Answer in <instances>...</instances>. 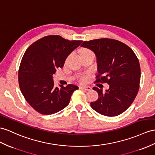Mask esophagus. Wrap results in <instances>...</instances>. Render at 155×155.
Masks as SVG:
<instances>
[{
	"instance_id": "esophagus-1",
	"label": "esophagus",
	"mask_w": 155,
	"mask_h": 155,
	"mask_svg": "<svg viewBox=\"0 0 155 155\" xmlns=\"http://www.w3.org/2000/svg\"><path fill=\"white\" fill-rule=\"evenodd\" d=\"M80 88L81 89H84L85 91H91V87H90L89 86H80Z\"/></svg>"
}]
</instances>
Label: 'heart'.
<instances>
[{
  "mask_svg": "<svg viewBox=\"0 0 155 155\" xmlns=\"http://www.w3.org/2000/svg\"><path fill=\"white\" fill-rule=\"evenodd\" d=\"M90 51L87 50V49H82V50L81 51V56L84 55V54H88V53H91ZM87 77L85 76H81L80 78V80L81 82L82 83H84L87 81Z\"/></svg>",
  "mask_w": 155,
  "mask_h": 155,
  "instance_id": "heart-1",
  "label": "heart"
}]
</instances>
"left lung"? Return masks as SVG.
Segmentation results:
<instances>
[{"mask_svg":"<svg viewBox=\"0 0 155 155\" xmlns=\"http://www.w3.org/2000/svg\"><path fill=\"white\" fill-rule=\"evenodd\" d=\"M81 47L92 51L97 63V82L107 83L105 92L94 87L99 98L91 107L99 114L116 116L130 107L136 97L141 79V69L134 52L126 45L107 38L84 41Z\"/></svg>","mask_w":155,"mask_h":155,"instance_id":"8db88e82","label":"left lung"}]
</instances>
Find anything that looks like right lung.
Wrapping results in <instances>:
<instances>
[{
    "mask_svg": "<svg viewBox=\"0 0 155 155\" xmlns=\"http://www.w3.org/2000/svg\"><path fill=\"white\" fill-rule=\"evenodd\" d=\"M81 43L48 35L35 41L25 52L18 71L19 85L25 100L40 114H52L62 110L78 89L72 84L55 87L52 75Z\"/></svg>",
    "mask_w": 155,
    "mask_h": 155,
    "instance_id": "right-lung-1",
    "label": "right lung"
}]
</instances>
